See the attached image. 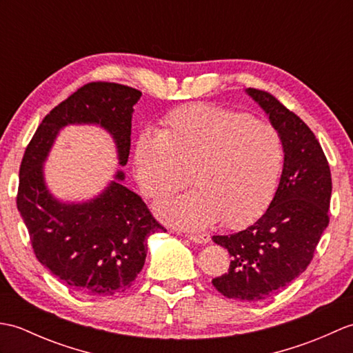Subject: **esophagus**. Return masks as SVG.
Listing matches in <instances>:
<instances>
[{"instance_id":"esophagus-1","label":"esophagus","mask_w":353,"mask_h":353,"mask_svg":"<svg viewBox=\"0 0 353 353\" xmlns=\"http://www.w3.org/2000/svg\"><path fill=\"white\" fill-rule=\"evenodd\" d=\"M188 239H191L192 243H197V244H206L211 241V236L208 234H190Z\"/></svg>"}]
</instances>
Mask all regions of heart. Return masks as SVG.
Here are the masks:
<instances>
[{"instance_id":"b5f03b06","label":"heart","mask_w":353,"mask_h":353,"mask_svg":"<svg viewBox=\"0 0 353 353\" xmlns=\"http://www.w3.org/2000/svg\"><path fill=\"white\" fill-rule=\"evenodd\" d=\"M285 163L279 130L253 117L208 104L171 112L157 137H142L134 152L141 190L162 199L188 185L196 191L156 205L161 219L183 229L220 220L241 228L267 211Z\"/></svg>"}]
</instances>
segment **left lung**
Returning a JSON list of instances; mask_svg holds the SVG:
<instances>
[{
  "label": "left lung",
  "instance_id": "1",
  "mask_svg": "<svg viewBox=\"0 0 353 353\" xmlns=\"http://www.w3.org/2000/svg\"><path fill=\"white\" fill-rule=\"evenodd\" d=\"M279 130L285 163L274 199L256 223L212 241L232 256L228 273L212 279L223 296L261 302L287 287L312 261L329 224L332 181L316 134L272 94L245 89Z\"/></svg>",
  "mask_w": 353,
  "mask_h": 353
}]
</instances>
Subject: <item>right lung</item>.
Listing matches in <instances>:
<instances>
[{
  "label": "right lung",
  "instance_id": "obj_1",
  "mask_svg": "<svg viewBox=\"0 0 353 353\" xmlns=\"http://www.w3.org/2000/svg\"><path fill=\"white\" fill-rule=\"evenodd\" d=\"M141 95L138 89L108 81L85 85L43 118L21 162L17 205L36 258L85 296L106 297L129 288L144 267L147 238L163 228L138 194L123 185V171L99 196L74 203L50 192L43 163L63 127L95 124L114 139L124 167L133 106Z\"/></svg>",
  "mask_w": 353,
  "mask_h": 353
}]
</instances>
